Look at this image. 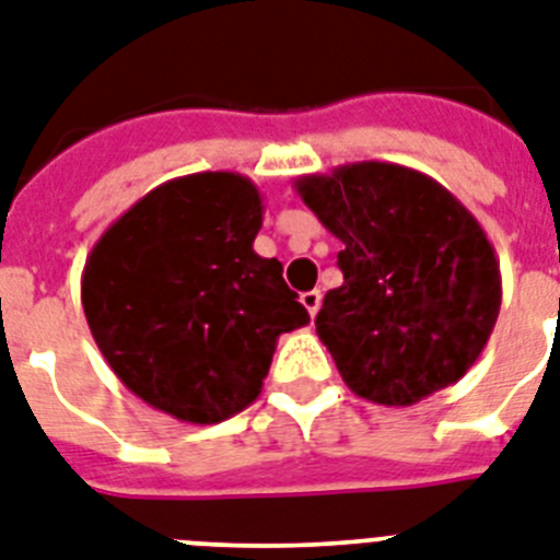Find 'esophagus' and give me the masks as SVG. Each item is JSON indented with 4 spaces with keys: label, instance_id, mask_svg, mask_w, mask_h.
I'll return each instance as SVG.
<instances>
[{
    "label": "esophagus",
    "instance_id": "34e87169",
    "mask_svg": "<svg viewBox=\"0 0 560 560\" xmlns=\"http://www.w3.org/2000/svg\"><path fill=\"white\" fill-rule=\"evenodd\" d=\"M302 304L307 307L310 316H316L318 307H322V293L318 290H307V293H302Z\"/></svg>",
    "mask_w": 560,
    "mask_h": 560
}]
</instances>
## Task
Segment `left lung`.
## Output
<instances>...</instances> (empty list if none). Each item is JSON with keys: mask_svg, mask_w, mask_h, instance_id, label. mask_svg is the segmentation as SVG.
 <instances>
[{"mask_svg": "<svg viewBox=\"0 0 560 560\" xmlns=\"http://www.w3.org/2000/svg\"><path fill=\"white\" fill-rule=\"evenodd\" d=\"M345 250L316 332L355 396L410 407L467 373L501 310V270L476 215L424 173L341 164L295 182Z\"/></svg>", "mask_w": 560, "mask_h": 560, "instance_id": "obj_1", "label": "left lung"}]
</instances>
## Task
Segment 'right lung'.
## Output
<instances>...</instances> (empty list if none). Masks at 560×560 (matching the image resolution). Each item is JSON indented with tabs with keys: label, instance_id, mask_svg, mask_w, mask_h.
Instances as JSON below:
<instances>
[{
	"label": "right lung",
	"instance_id": "obj_1",
	"mask_svg": "<svg viewBox=\"0 0 560 560\" xmlns=\"http://www.w3.org/2000/svg\"><path fill=\"white\" fill-rule=\"evenodd\" d=\"M261 192L238 173L171 178L93 244L82 307L98 350L144 404L219 424L261 393L281 332L310 322L261 258Z\"/></svg>",
	"mask_w": 560,
	"mask_h": 560
}]
</instances>
